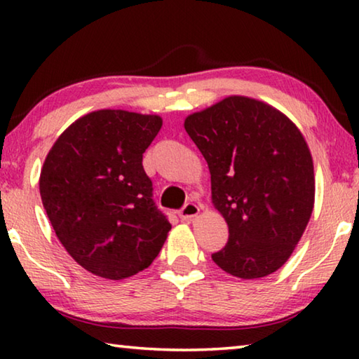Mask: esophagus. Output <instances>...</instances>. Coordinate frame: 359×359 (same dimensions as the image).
Segmentation results:
<instances>
[{
  "mask_svg": "<svg viewBox=\"0 0 359 359\" xmlns=\"http://www.w3.org/2000/svg\"><path fill=\"white\" fill-rule=\"evenodd\" d=\"M199 214V205L194 203H187L180 210V218L184 222H193L194 217Z\"/></svg>",
  "mask_w": 359,
  "mask_h": 359,
  "instance_id": "1",
  "label": "esophagus"
}]
</instances>
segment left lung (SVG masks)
<instances>
[{
  "label": "left lung",
  "mask_w": 359,
  "mask_h": 359,
  "mask_svg": "<svg viewBox=\"0 0 359 359\" xmlns=\"http://www.w3.org/2000/svg\"><path fill=\"white\" fill-rule=\"evenodd\" d=\"M184 126L208 161L212 204L229 229L212 259L245 280L280 269L315 203L313 160L299 128L267 102L239 95L190 114Z\"/></svg>",
  "instance_id": "1"
}]
</instances>
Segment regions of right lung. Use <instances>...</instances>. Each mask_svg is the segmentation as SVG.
I'll return each mask as SVG.
<instances>
[{"label": "right lung", "instance_id": "right-lung-1", "mask_svg": "<svg viewBox=\"0 0 359 359\" xmlns=\"http://www.w3.org/2000/svg\"><path fill=\"white\" fill-rule=\"evenodd\" d=\"M161 125L160 115L101 109L69 125L46 156L42 205L66 252L95 276L137 274L168 238L171 223L142 166Z\"/></svg>", "mask_w": 359, "mask_h": 359}]
</instances>
